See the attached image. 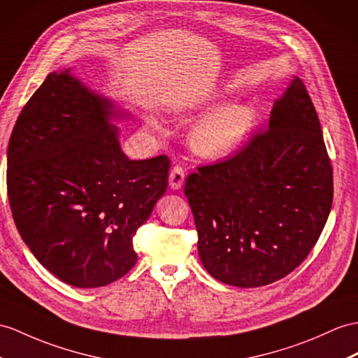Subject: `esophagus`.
<instances>
[{
  "instance_id": "obj_1",
  "label": "esophagus",
  "mask_w": 358,
  "mask_h": 358,
  "mask_svg": "<svg viewBox=\"0 0 358 358\" xmlns=\"http://www.w3.org/2000/svg\"><path fill=\"white\" fill-rule=\"evenodd\" d=\"M185 180V171L182 165H174L170 171V187L173 189H179L182 185H184Z\"/></svg>"
}]
</instances>
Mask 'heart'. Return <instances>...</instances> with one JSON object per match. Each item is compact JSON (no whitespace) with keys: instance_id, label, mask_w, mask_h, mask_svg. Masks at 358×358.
I'll use <instances>...</instances> for the list:
<instances>
[{"instance_id":"obj_1","label":"heart","mask_w":358,"mask_h":358,"mask_svg":"<svg viewBox=\"0 0 358 358\" xmlns=\"http://www.w3.org/2000/svg\"><path fill=\"white\" fill-rule=\"evenodd\" d=\"M252 127L248 108L228 106L203 118L191 134L194 150L206 158H223L243 143Z\"/></svg>"}]
</instances>
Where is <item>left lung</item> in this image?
Wrapping results in <instances>:
<instances>
[{
  "mask_svg": "<svg viewBox=\"0 0 358 358\" xmlns=\"http://www.w3.org/2000/svg\"><path fill=\"white\" fill-rule=\"evenodd\" d=\"M333 167L299 77L275 101L268 127L222 162L188 174L185 196L208 273L235 287L287 276L317 243L333 205Z\"/></svg>",
  "mask_w": 358,
  "mask_h": 358,
  "instance_id": "1",
  "label": "left lung"
}]
</instances>
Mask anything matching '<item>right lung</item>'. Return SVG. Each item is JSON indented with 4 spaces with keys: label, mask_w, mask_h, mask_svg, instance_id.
<instances>
[{
    "label": "right lung",
    "mask_w": 358,
    "mask_h": 358,
    "mask_svg": "<svg viewBox=\"0 0 358 358\" xmlns=\"http://www.w3.org/2000/svg\"><path fill=\"white\" fill-rule=\"evenodd\" d=\"M112 104L68 71L25 103L7 147V196L39 263L78 289L103 287L136 263L134 237L169 184L170 158L130 161Z\"/></svg>",
    "instance_id": "add662e5"
}]
</instances>
